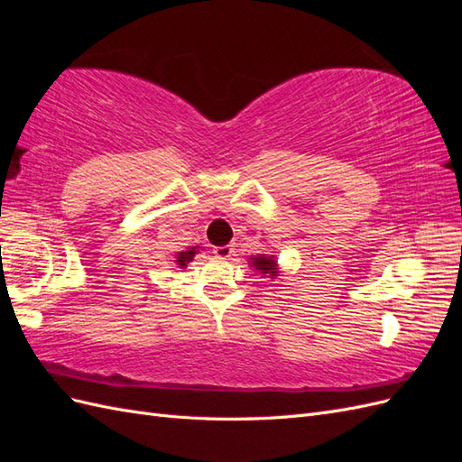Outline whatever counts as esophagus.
<instances>
[{
  "label": "esophagus",
  "instance_id": "esophagus-1",
  "mask_svg": "<svg viewBox=\"0 0 462 462\" xmlns=\"http://www.w3.org/2000/svg\"><path fill=\"white\" fill-rule=\"evenodd\" d=\"M233 253H235V248H233L231 245H223V246H216V248H214L216 258H221V260L231 258Z\"/></svg>",
  "mask_w": 462,
  "mask_h": 462
}]
</instances>
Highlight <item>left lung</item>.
<instances>
[{"instance_id": "8db88e82", "label": "left lung", "mask_w": 462, "mask_h": 462, "mask_svg": "<svg viewBox=\"0 0 462 462\" xmlns=\"http://www.w3.org/2000/svg\"><path fill=\"white\" fill-rule=\"evenodd\" d=\"M253 265L256 270H260L262 273H270V275H277V268H275V260L270 256H258L253 258Z\"/></svg>"}]
</instances>
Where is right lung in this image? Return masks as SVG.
<instances>
[{"label": "right lung", "instance_id": "1", "mask_svg": "<svg viewBox=\"0 0 462 462\" xmlns=\"http://www.w3.org/2000/svg\"><path fill=\"white\" fill-rule=\"evenodd\" d=\"M194 254H197V246H192L190 250H187V253H179L177 254V263L180 265V268H185L187 262H190L194 258Z\"/></svg>", "mask_w": 462, "mask_h": 462}]
</instances>
